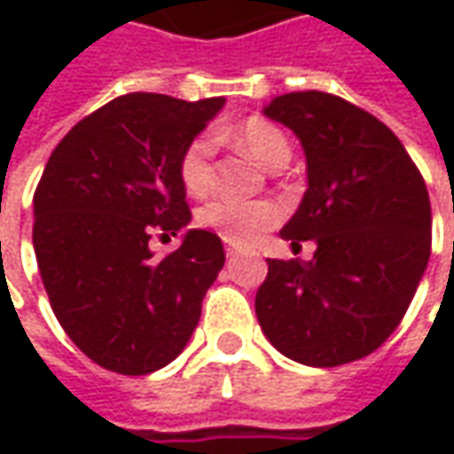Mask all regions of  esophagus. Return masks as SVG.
Returning <instances> with one entry per match:
<instances>
[{
  "label": "esophagus",
  "mask_w": 454,
  "mask_h": 454,
  "mask_svg": "<svg viewBox=\"0 0 454 454\" xmlns=\"http://www.w3.org/2000/svg\"><path fill=\"white\" fill-rule=\"evenodd\" d=\"M224 253H227V257H235L237 247L235 245H227V247H224Z\"/></svg>",
  "instance_id": "obj_1"
}]
</instances>
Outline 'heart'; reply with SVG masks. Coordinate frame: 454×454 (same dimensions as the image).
<instances>
[{
  "label": "heart",
  "mask_w": 454,
  "mask_h": 454,
  "mask_svg": "<svg viewBox=\"0 0 454 454\" xmlns=\"http://www.w3.org/2000/svg\"><path fill=\"white\" fill-rule=\"evenodd\" d=\"M232 136L260 159L265 166H275L288 161L290 146L286 133L275 123L250 115L239 126L232 129ZM212 156H215V141L212 136H194L179 156V182L192 197H204L212 186ZM283 217V209L272 201H242L232 197H219L207 201L197 212V222L204 230L217 232L224 242L232 245H250L265 230L275 227Z\"/></svg>",
  "instance_id": "heart-1"
}]
</instances>
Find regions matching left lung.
<instances>
[{
  "label": "left lung",
  "instance_id": "8db88e82",
  "mask_svg": "<svg viewBox=\"0 0 454 454\" xmlns=\"http://www.w3.org/2000/svg\"><path fill=\"white\" fill-rule=\"evenodd\" d=\"M265 115L301 138L308 189L280 230L310 262L268 260L254 313L272 346L305 366L369 356L394 333L432 247L419 168L376 115L321 90L272 98Z\"/></svg>",
  "mask_w": 454,
  "mask_h": 454
}]
</instances>
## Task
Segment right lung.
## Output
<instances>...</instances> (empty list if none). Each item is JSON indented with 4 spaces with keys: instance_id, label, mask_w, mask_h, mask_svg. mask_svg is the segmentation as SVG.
Listing matches in <instances>:
<instances>
[{
    "instance_id": "add662e5",
    "label": "right lung",
    "mask_w": 454,
    "mask_h": 454,
    "mask_svg": "<svg viewBox=\"0 0 454 454\" xmlns=\"http://www.w3.org/2000/svg\"><path fill=\"white\" fill-rule=\"evenodd\" d=\"M222 106L115 98L75 123L44 166L32 200L43 286L65 333L108 372L144 376L179 356L224 265L222 239L207 230H189L161 260L149 250L153 232L189 224L176 164Z\"/></svg>"
}]
</instances>
